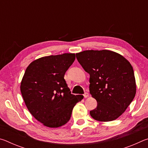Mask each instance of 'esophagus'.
<instances>
[{
  "label": "esophagus",
  "mask_w": 148,
  "mask_h": 148,
  "mask_svg": "<svg viewBox=\"0 0 148 148\" xmlns=\"http://www.w3.org/2000/svg\"><path fill=\"white\" fill-rule=\"evenodd\" d=\"M84 98H87V97H89V93L88 92H85V93L84 94Z\"/></svg>",
  "instance_id": "1"
}]
</instances>
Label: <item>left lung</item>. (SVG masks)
Here are the masks:
<instances>
[{"instance_id": "obj_1", "label": "left lung", "mask_w": 148, "mask_h": 148, "mask_svg": "<svg viewBox=\"0 0 148 148\" xmlns=\"http://www.w3.org/2000/svg\"><path fill=\"white\" fill-rule=\"evenodd\" d=\"M76 59L90 75L89 92L97 106L90 111L97 121H111L125 111L136 94L132 66L121 55L109 50H86Z\"/></svg>"}]
</instances>
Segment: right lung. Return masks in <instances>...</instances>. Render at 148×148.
Listing matches in <instances>:
<instances>
[{"label": "right lung", "instance_id": "1", "mask_svg": "<svg viewBox=\"0 0 148 148\" xmlns=\"http://www.w3.org/2000/svg\"><path fill=\"white\" fill-rule=\"evenodd\" d=\"M75 58L74 53L43 57L32 62L25 72L22 97L30 113L45 126L66 124L75 105L84 98L72 95L64 78Z\"/></svg>", "mask_w": 148, "mask_h": 148}]
</instances>
